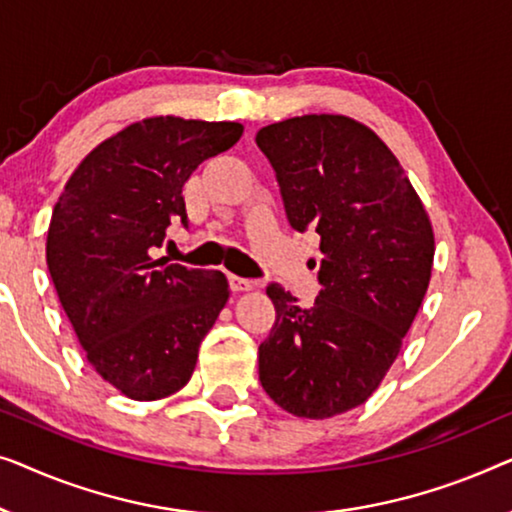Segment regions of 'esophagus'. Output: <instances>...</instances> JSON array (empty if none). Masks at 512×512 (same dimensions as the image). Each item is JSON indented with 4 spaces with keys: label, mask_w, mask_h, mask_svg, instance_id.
<instances>
[{
    "label": "esophagus",
    "mask_w": 512,
    "mask_h": 512,
    "mask_svg": "<svg viewBox=\"0 0 512 512\" xmlns=\"http://www.w3.org/2000/svg\"><path fill=\"white\" fill-rule=\"evenodd\" d=\"M253 280H248V278H239V276H234V273H229V287H232L234 292H248V290H253Z\"/></svg>",
    "instance_id": "obj_1"
}]
</instances>
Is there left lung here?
Wrapping results in <instances>:
<instances>
[{
    "mask_svg": "<svg viewBox=\"0 0 512 512\" xmlns=\"http://www.w3.org/2000/svg\"><path fill=\"white\" fill-rule=\"evenodd\" d=\"M297 232L320 234V292L276 306L259 345V383L297 417L325 420L376 392L429 287L434 232L392 150L345 115H301L257 132Z\"/></svg>",
    "mask_w": 512,
    "mask_h": 512,
    "instance_id": "obj_1",
    "label": "left lung"
}]
</instances>
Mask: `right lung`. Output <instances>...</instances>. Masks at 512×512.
Wrapping results in <instances>:
<instances>
[{
	"instance_id": "add662e5",
	"label": "right lung",
	"mask_w": 512,
	"mask_h": 512,
	"mask_svg": "<svg viewBox=\"0 0 512 512\" xmlns=\"http://www.w3.org/2000/svg\"><path fill=\"white\" fill-rule=\"evenodd\" d=\"M239 122L160 115L92 150L64 185L46 259L88 362L136 401L181 390L229 299L222 271L155 259L171 222L190 225L183 185L241 139Z\"/></svg>"
}]
</instances>
